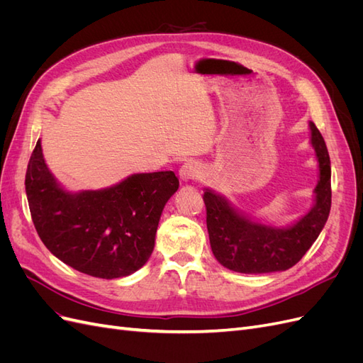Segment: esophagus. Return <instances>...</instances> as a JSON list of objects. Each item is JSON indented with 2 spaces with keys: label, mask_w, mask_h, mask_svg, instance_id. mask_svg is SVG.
<instances>
[{
  "label": "esophagus",
  "mask_w": 363,
  "mask_h": 363,
  "mask_svg": "<svg viewBox=\"0 0 363 363\" xmlns=\"http://www.w3.org/2000/svg\"><path fill=\"white\" fill-rule=\"evenodd\" d=\"M179 175H180V179H182L183 182H189V180L199 179V175H200V167H199V163L194 162V160H189V162L183 163L180 171H179Z\"/></svg>",
  "instance_id": "1"
}]
</instances>
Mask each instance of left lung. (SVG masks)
Returning <instances> with one entry per match:
<instances>
[{
	"label": "left lung",
	"instance_id": "8db88e82",
	"mask_svg": "<svg viewBox=\"0 0 363 363\" xmlns=\"http://www.w3.org/2000/svg\"><path fill=\"white\" fill-rule=\"evenodd\" d=\"M312 145L320 182L312 211L289 228H272L236 213L221 196L206 191V223L213 256L223 267L245 274L284 271L298 263L320 236L332 207V169L324 138L313 123Z\"/></svg>",
	"mask_w": 363,
	"mask_h": 363
}]
</instances>
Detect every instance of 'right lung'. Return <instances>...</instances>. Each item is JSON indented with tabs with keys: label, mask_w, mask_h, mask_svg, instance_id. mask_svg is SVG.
<instances>
[{
	"label": "right lung",
	"mask_w": 363,
	"mask_h": 363,
	"mask_svg": "<svg viewBox=\"0 0 363 363\" xmlns=\"http://www.w3.org/2000/svg\"><path fill=\"white\" fill-rule=\"evenodd\" d=\"M177 189L175 174L160 171L135 174L104 191L65 192L47 168L40 140L26 172L42 242L63 263L100 279L125 277L145 265L163 207Z\"/></svg>",
	"instance_id": "1"
}]
</instances>
